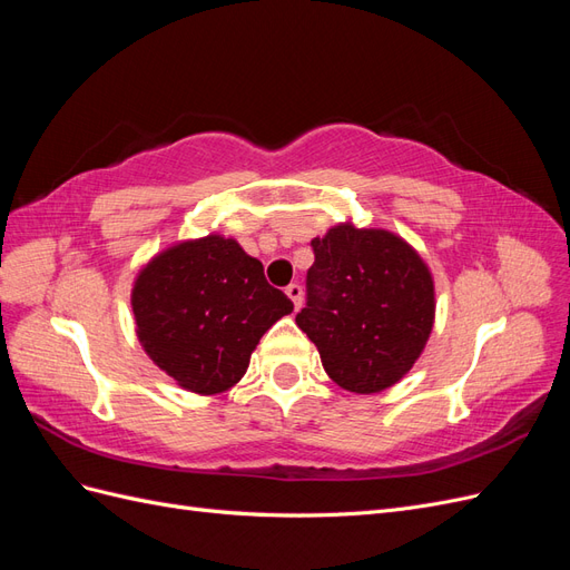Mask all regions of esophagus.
<instances>
[{
	"label": "esophagus",
	"instance_id": "1",
	"mask_svg": "<svg viewBox=\"0 0 570 570\" xmlns=\"http://www.w3.org/2000/svg\"><path fill=\"white\" fill-rule=\"evenodd\" d=\"M285 295L292 299V304H295V308H299V306H302V297H304V292H302V287H299L297 283L287 285V287H285Z\"/></svg>",
	"mask_w": 570,
	"mask_h": 570
}]
</instances>
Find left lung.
I'll list each match as a JSON object with an SVG mask.
<instances>
[{"label": "left lung", "mask_w": 570, "mask_h": 570, "mask_svg": "<svg viewBox=\"0 0 570 570\" xmlns=\"http://www.w3.org/2000/svg\"><path fill=\"white\" fill-rule=\"evenodd\" d=\"M306 306L297 325L342 390L373 394L400 383L435 323L433 273L404 237L340 223L312 239Z\"/></svg>", "instance_id": "1"}]
</instances>
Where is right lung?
<instances>
[{"label":"right lung","mask_w":570,"mask_h":570,"mask_svg":"<svg viewBox=\"0 0 570 570\" xmlns=\"http://www.w3.org/2000/svg\"><path fill=\"white\" fill-rule=\"evenodd\" d=\"M130 304L147 356L204 396L243 381L258 340L295 308L266 283L258 258L216 233L154 256L137 273Z\"/></svg>","instance_id":"add662e5"}]
</instances>
